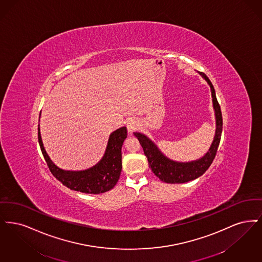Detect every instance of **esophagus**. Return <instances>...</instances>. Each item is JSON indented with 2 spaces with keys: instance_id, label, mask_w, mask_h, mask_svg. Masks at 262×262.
Listing matches in <instances>:
<instances>
[{
  "instance_id": "1",
  "label": "esophagus",
  "mask_w": 262,
  "mask_h": 262,
  "mask_svg": "<svg viewBox=\"0 0 262 262\" xmlns=\"http://www.w3.org/2000/svg\"><path fill=\"white\" fill-rule=\"evenodd\" d=\"M126 126H127L128 132L130 134H132L133 132H135L137 129L140 127V123H139V121L137 120L136 118H130V119H128Z\"/></svg>"
}]
</instances>
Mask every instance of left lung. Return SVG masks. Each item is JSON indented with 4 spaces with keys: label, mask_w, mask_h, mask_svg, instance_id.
Returning <instances> with one entry per match:
<instances>
[{
    "label": "left lung",
    "mask_w": 262,
    "mask_h": 262,
    "mask_svg": "<svg viewBox=\"0 0 262 262\" xmlns=\"http://www.w3.org/2000/svg\"><path fill=\"white\" fill-rule=\"evenodd\" d=\"M200 74L205 78L210 86L211 96L213 107L215 111V118H216V131L213 142L210 146L208 151L200 160L191 161V162H176L167 159L157 148V146L145 135L135 132L134 135L138 138L145 156L148 159V166L151 168V171L155 173L157 177H159L161 181L165 183H186L196 179L202 176L208 167L211 165L212 161L216 156L217 149L221 139L222 133V114L220 110V105L218 103L215 95V90L205 73L200 72Z\"/></svg>",
    "instance_id": "8db88e82"
}]
</instances>
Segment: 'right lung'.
I'll return each instance as SVG.
<instances>
[{"label":"right lung","mask_w":262,"mask_h":262,"mask_svg":"<svg viewBox=\"0 0 262 262\" xmlns=\"http://www.w3.org/2000/svg\"><path fill=\"white\" fill-rule=\"evenodd\" d=\"M126 137V127H121L113 132L102 160L90 169L64 171L59 169L50 160L43 146L40 128L38 127L39 145L52 174L69 189L86 193H104L112 190L116 185L122 169L121 148Z\"/></svg>","instance_id":"1"}]
</instances>
